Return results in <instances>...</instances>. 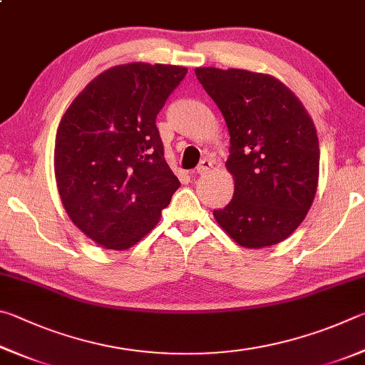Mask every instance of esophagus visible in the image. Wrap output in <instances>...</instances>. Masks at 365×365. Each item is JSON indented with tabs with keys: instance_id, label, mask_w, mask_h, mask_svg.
Masks as SVG:
<instances>
[{
	"instance_id": "34e87169",
	"label": "esophagus",
	"mask_w": 365,
	"mask_h": 365,
	"mask_svg": "<svg viewBox=\"0 0 365 365\" xmlns=\"http://www.w3.org/2000/svg\"><path fill=\"white\" fill-rule=\"evenodd\" d=\"M212 166H213V163H212V160H208V158H203L202 162L199 163V166H197V175H207V173L212 170Z\"/></svg>"
}]
</instances>
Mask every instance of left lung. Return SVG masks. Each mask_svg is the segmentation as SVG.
<instances>
[{"label":"left lung","instance_id":"left-lung-1","mask_svg":"<svg viewBox=\"0 0 365 365\" xmlns=\"http://www.w3.org/2000/svg\"><path fill=\"white\" fill-rule=\"evenodd\" d=\"M231 134L226 166L234 197L213 215L247 248L274 245L302 225L314 200L319 140L302 102L284 83L248 70L195 68Z\"/></svg>","mask_w":365,"mask_h":365}]
</instances>
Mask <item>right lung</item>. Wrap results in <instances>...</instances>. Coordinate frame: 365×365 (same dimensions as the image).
I'll return each mask as SVG.
<instances>
[{"mask_svg":"<svg viewBox=\"0 0 365 365\" xmlns=\"http://www.w3.org/2000/svg\"><path fill=\"white\" fill-rule=\"evenodd\" d=\"M186 67L126 63L76 96L57 128V189L75 226L110 250H126L157 225L179 187L165 162L155 118Z\"/></svg>","mask_w":365,"mask_h":365,"instance_id":"obj_1","label":"right lung"}]
</instances>
